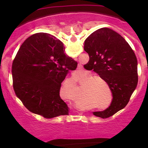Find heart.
I'll return each mask as SVG.
<instances>
[{"label":"heart","mask_w":148,"mask_h":148,"mask_svg":"<svg viewBox=\"0 0 148 148\" xmlns=\"http://www.w3.org/2000/svg\"><path fill=\"white\" fill-rule=\"evenodd\" d=\"M88 75L90 76V74H88ZM101 80L108 87V90H109L110 95L112 98L111 90L109 89L108 85L105 81V80H103L99 76H94L85 83L86 85L82 88L81 92L79 93L80 99L81 100H84L85 101H92L93 103L97 105H105V103H106V101H108V94L106 88L104 87ZM67 82L69 85L75 84L76 81L74 76H72L70 79L67 80Z\"/></svg>","instance_id":"b5f03b06"}]
</instances>
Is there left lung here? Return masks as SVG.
I'll list each match as a JSON object with an SVG mask.
<instances>
[{"instance_id":"1","label":"left lung","mask_w":148,"mask_h":148,"mask_svg":"<svg viewBox=\"0 0 148 148\" xmlns=\"http://www.w3.org/2000/svg\"><path fill=\"white\" fill-rule=\"evenodd\" d=\"M84 50L90 58L88 69H93L105 80L113 95L106 109L92 113L101 118H109L127 106L136 88V57L121 35L107 28L97 30L88 36Z\"/></svg>"}]
</instances>
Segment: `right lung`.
<instances>
[{
  "label": "right lung",
  "mask_w": 148,
  "mask_h": 148,
  "mask_svg": "<svg viewBox=\"0 0 148 148\" xmlns=\"http://www.w3.org/2000/svg\"><path fill=\"white\" fill-rule=\"evenodd\" d=\"M64 50L56 37L39 33L25 40L13 61L15 94L28 111L45 118L69 114L60 89L69 71L77 67V62Z\"/></svg>",
  "instance_id": "right-lung-1"
}]
</instances>
